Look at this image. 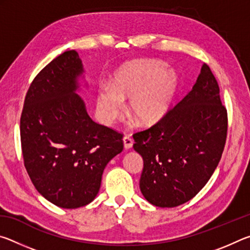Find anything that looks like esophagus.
Returning <instances> with one entry per match:
<instances>
[{
    "label": "esophagus",
    "instance_id": "34e87169",
    "mask_svg": "<svg viewBox=\"0 0 250 250\" xmlns=\"http://www.w3.org/2000/svg\"><path fill=\"white\" fill-rule=\"evenodd\" d=\"M122 140H124V145H125V149H131V147H132V146H133V139H132V137H131L130 134L125 135Z\"/></svg>",
    "mask_w": 250,
    "mask_h": 250
}]
</instances>
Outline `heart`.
<instances>
[{"label": "heart", "mask_w": 250, "mask_h": 250, "mask_svg": "<svg viewBox=\"0 0 250 250\" xmlns=\"http://www.w3.org/2000/svg\"><path fill=\"white\" fill-rule=\"evenodd\" d=\"M177 87L174 70L163 62L138 59L125 64L111 79V86L103 84L98 90L99 115L110 124L128 109L141 125H154L166 116Z\"/></svg>", "instance_id": "heart-1"}]
</instances>
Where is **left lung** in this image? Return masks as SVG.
Masks as SVG:
<instances>
[{"label":"left lung","mask_w":250,"mask_h":250,"mask_svg":"<svg viewBox=\"0 0 250 250\" xmlns=\"http://www.w3.org/2000/svg\"><path fill=\"white\" fill-rule=\"evenodd\" d=\"M227 110L208 65L162 119L133 134L143 159L140 189L152 205L175 207L196 195L221 161L227 137Z\"/></svg>","instance_id":"8db88e82"}]
</instances>
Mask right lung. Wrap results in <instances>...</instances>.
I'll list each match as a JSON object with an SVG mask.
<instances>
[{"label": "right lung", "instance_id": "right-lung-1", "mask_svg": "<svg viewBox=\"0 0 250 250\" xmlns=\"http://www.w3.org/2000/svg\"><path fill=\"white\" fill-rule=\"evenodd\" d=\"M82 59L68 50L29 86L21 116L24 166L35 188L62 208L94 201L105 166L124 150V134L97 124L76 94Z\"/></svg>", "mask_w": 250, "mask_h": 250}]
</instances>
